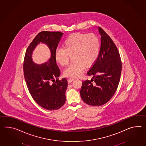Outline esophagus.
I'll return each mask as SVG.
<instances>
[{
	"instance_id": "1",
	"label": "esophagus",
	"mask_w": 146,
	"mask_h": 146,
	"mask_svg": "<svg viewBox=\"0 0 146 146\" xmlns=\"http://www.w3.org/2000/svg\"><path fill=\"white\" fill-rule=\"evenodd\" d=\"M74 78H68V83H70L72 82L73 81H74Z\"/></svg>"
}]
</instances>
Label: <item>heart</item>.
Returning a JSON list of instances; mask_svg holds the SVG:
<instances>
[{
  "instance_id": "obj_1",
  "label": "heart",
  "mask_w": 146,
  "mask_h": 146,
  "mask_svg": "<svg viewBox=\"0 0 146 146\" xmlns=\"http://www.w3.org/2000/svg\"><path fill=\"white\" fill-rule=\"evenodd\" d=\"M100 50V39L95 34L74 33L65 39L63 48L56 49L55 60L60 65L64 66L72 56L73 61L65 68L64 75L77 78L82 74L85 66H90L96 61Z\"/></svg>"
}]
</instances>
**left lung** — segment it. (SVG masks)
<instances>
[{
    "label": "left lung",
    "instance_id": "left-lung-1",
    "mask_svg": "<svg viewBox=\"0 0 146 146\" xmlns=\"http://www.w3.org/2000/svg\"><path fill=\"white\" fill-rule=\"evenodd\" d=\"M101 49L98 56L87 74L91 80L83 81L80 90L82 100L91 106L106 104L115 93L120 81L121 62L114 42L100 27Z\"/></svg>",
    "mask_w": 146,
    "mask_h": 146
}]
</instances>
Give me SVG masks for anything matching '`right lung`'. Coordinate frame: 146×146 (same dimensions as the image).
<instances>
[{"mask_svg":"<svg viewBox=\"0 0 146 146\" xmlns=\"http://www.w3.org/2000/svg\"><path fill=\"white\" fill-rule=\"evenodd\" d=\"M63 35L60 32L39 33L27 49L24 59V77L28 90L36 103L47 110H58L66 101L68 81L65 78L58 80L60 70L55 58V51ZM41 43L48 46L50 58L45 63L38 65L33 61L32 54L36 46Z\"/></svg>","mask_w":146,"mask_h":146,"instance_id":"1","label":"right lung"}]
</instances>
